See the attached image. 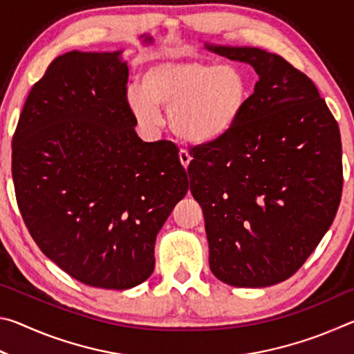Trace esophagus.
<instances>
[{"label": "esophagus", "mask_w": 354, "mask_h": 354, "mask_svg": "<svg viewBox=\"0 0 354 354\" xmlns=\"http://www.w3.org/2000/svg\"><path fill=\"white\" fill-rule=\"evenodd\" d=\"M179 160H181V164H183L184 169L187 170V167H189L190 160H192V158H190V154H189L187 149H181V151H179Z\"/></svg>", "instance_id": "obj_1"}]
</instances>
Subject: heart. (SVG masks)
Returning <instances> with one entry per match:
<instances>
[{
	"label": "heart",
	"mask_w": 354,
	"mask_h": 354,
	"mask_svg": "<svg viewBox=\"0 0 354 354\" xmlns=\"http://www.w3.org/2000/svg\"><path fill=\"white\" fill-rule=\"evenodd\" d=\"M250 100V81L236 65L162 56L142 75V87L128 88L127 101L147 128L162 123L169 111L173 133L192 143H212L231 133Z\"/></svg>",
	"instance_id": "obj_1"
}]
</instances>
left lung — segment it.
<instances>
[{
  "label": "left lung",
  "instance_id": "8db88e82",
  "mask_svg": "<svg viewBox=\"0 0 354 354\" xmlns=\"http://www.w3.org/2000/svg\"><path fill=\"white\" fill-rule=\"evenodd\" d=\"M206 48L259 76L231 133L190 153L209 267L234 287L278 284L306 262L337 212L339 124L315 84L286 59L254 46Z\"/></svg>",
  "mask_w": 354,
  "mask_h": 354
}]
</instances>
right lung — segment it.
Masks as SVG:
<instances>
[{"label": "right lung", "instance_id": "right-lung-1", "mask_svg": "<svg viewBox=\"0 0 354 354\" xmlns=\"http://www.w3.org/2000/svg\"><path fill=\"white\" fill-rule=\"evenodd\" d=\"M122 53L56 57L12 137L15 196L34 242L70 277L113 290L151 277L156 236L189 190L175 143L136 133Z\"/></svg>", "mask_w": 354, "mask_h": 354}]
</instances>
